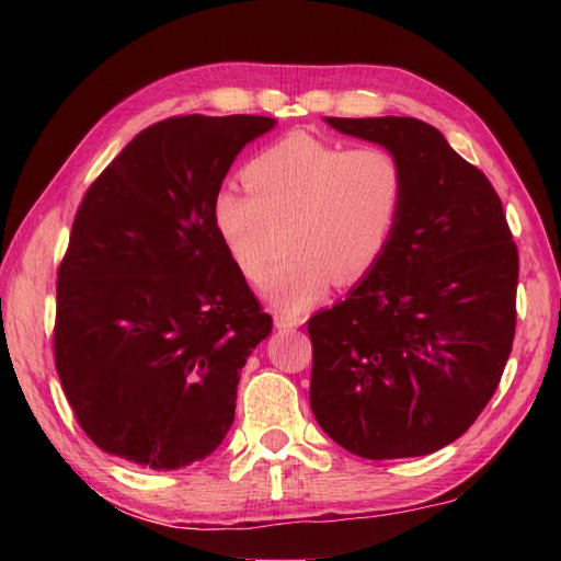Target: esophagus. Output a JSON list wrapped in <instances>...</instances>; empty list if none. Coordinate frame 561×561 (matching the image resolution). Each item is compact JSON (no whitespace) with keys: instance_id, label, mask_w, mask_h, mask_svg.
<instances>
[{"instance_id":"esophagus-1","label":"esophagus","mask_w":561,"mask_h":561,"mask_svg":"<svg viewBox=\"0 0 561 561\" xmlns=\"http://www.w3.org/2000/svg\"><path fill=\"white\" fill-rule=\"evenodd\" d=\"M299 325H304V318L301 316L274 313V328H277V330H291V328H299Z\"/></svg>"}]
</instances>
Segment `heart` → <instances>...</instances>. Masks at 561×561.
<instances>
[{
	"instance_id": "1",
	"label": "heart",
	"mask_w": 561,
	"mask_h": 561,
	"mask_svg": "<svg viewBox=\"0 0 561 561\" xmlns=\"http://www.w3.org/2000/svg\"><path fill=\"white\" fill-rule=\"evenodd\" d=\"M248 190L224 187L214 199V229L233 265L262 279V296L301 311L335 282H359L383 257L408 199L402 161L383 147L344 149L291 133L245 163Z\"/></svg>"
}]
</instances>
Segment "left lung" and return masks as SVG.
Segmentation results:
<instances>
[{"mask_svg":"<svg viewBox=\"0 0 561 561\" xmlns=\"http://www.w3.org/2000/svg\"><path fill=\"white\" fill-rule=\"evenodd\" d=\"M325 123L396 153L408 199L376 267L308 320L311 410L354 456H426L468 432L502 380L518 250L492 183L436 127L396 115Z\"/></svg>","mask_w":561,"mask_h":561,"instance_id":"8db88e82","label":"left lung"}]
</instances>
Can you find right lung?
Returning a JSON list of instances; mask_svg holds the SVG:
<instances>
[{"mask_svg": "<svg viewBox=\"0 0 561 561\" xmlns=\"http://www.w3.org/2000/svg\"><path fill=\"white\" fill-rule=\"evenodd\" d=\"M260 115H183L139 133L83 195L57 272L55 366L87 436L149 470L229 434L241 368L272 332L214 199Z\"/></svg>", "mask_w": 561, "mask_h": 561, "instance_id": "1", "label": "right lung"}]
</instances>
